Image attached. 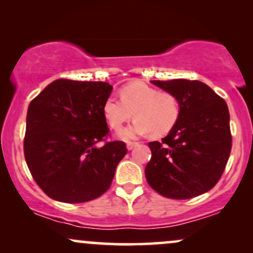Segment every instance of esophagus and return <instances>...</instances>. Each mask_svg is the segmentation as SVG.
<instances>
[{
  "label": "esophagus",
  "mask_w": 253,
  "mask_h": 253,
  "mask_svg": "<svg viewBox=\"0 0 253 253\" xmlns=\"http://www.w3.org/2000/svg\"><path fill=\"white\" fill-rule=\"evenodd\" d=\"M138 145V143H127V150H133Z\"/></svg>",
  "instance_id": "34e87169"
}]
</instances>
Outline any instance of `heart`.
Instances as JSON below:
<instances>
[{
	"mask_svg": "<svg viewBox=\"0 0 253 253\" xmlns=\"http://www.w3.org/2000/svg\"><path fill=\"white\" fill-rule=\"evenodd\" d=\"M120 98L109 96L102 110L113 129H120L134 113V123L120 132L123 139H133L150 132L155 136L168 134L181 114V102L173 92L159 91L144 82L126 84L120 90Z\"/></svg>",
	"mask_w": 253,
	"mask_h": 253,
	"instance_id": "1",
	"label": "heart"
}]
</instances>
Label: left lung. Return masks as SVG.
Listing matches in <instances>:
<instances>
[{"mask_svg": "<svg viewBox=\"0 0 253 253\" xmlns=\"http://www.w3.org/2000/svg\"><path fill=\"white\" fill-rule=\"evenodd\" d=\"M179 98L181 114L162 141H151L145 168L153 190L175 200L211 190L221 177L232 147L225 100L200 81H151Z\"/></svg>", "mask_w": 253, "mask_h": 253, "instance_id": "1", "label": "left lung"}]
</instances>
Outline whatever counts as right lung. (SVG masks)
Returning a JSON list of instances; mask_svg holds the SVG:
<instances>
[{
    "label": "right lung",
    "mask_w": 253,
    "mask_h": 253,
    "mask_svg": "<svg viewBox=\"0 0 253 253\" xmlns=\"http://www.w3.org/2000/svg\"><path fill=\"white\" fill-rule=\"evenodd\" d=\"M113 86L106 82L57 80L28 106L24 140L32 176L51 199L81 203L109 189L123 141H107L109 128L103 103Z\"/></svg>",
    "instance_id": "obj_1"
}]
</instances>
